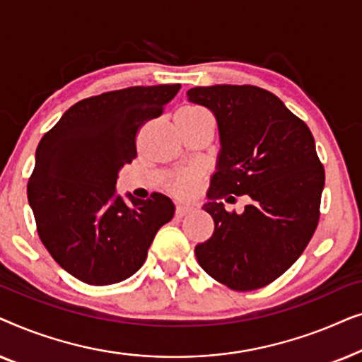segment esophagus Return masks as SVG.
Returning <instances> with one entry per match:
<instances>
[{
    "instance_id": "esophagus-1",
    "label": "esophagus",
    "mask_w": 362,
    "mask_h": 362,
    "mask_svg": "<svg viewBox=\"0 0 362 362\" xmlns=\"http://www.w3.org/2000/svg\"><path fill=\"white\" fill-rule=\"evenodd\" d=\"M192 209H194V207H192V206H187V204H176L175 214H176V217H182V216L189 214V212H191Z\"/></svg>"
}]
</instances>
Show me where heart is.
I'll list each match as a JSON object with an SVG mask.
<instances>
[{"mask_svg": "<svg viewBox=\"0 0 362 362\" xmlns=\"http://www.w3.org/2000/svg\"><path fill=\"white\" fill-rule=\"evenodd\" d=\"M177 115L186 117V118H196V117L207 115V113L199 107L187 105V107H182L181 110L177 112ZM197 181H199V175H197L196 171H192V170L180 171L171 177L170 189H171L173 194H176L180 197H187V196H191L192 192H194L196 186H197Z\"/></svg>", "mask_w": 362, "mask_h": 362, "instance_id": "b5f03b06", "label": "heart"}]
</instances>
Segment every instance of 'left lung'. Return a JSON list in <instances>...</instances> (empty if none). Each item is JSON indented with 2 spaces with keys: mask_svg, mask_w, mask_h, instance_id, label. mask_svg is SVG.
Instances as JSON below:
<instances>
[{
  "mask_svg": "<svg viewBox=\"0 0 362 362\" xmlns=\"http://www.w3.org/2000/svg\"><path fill=\"white\" fill-rule=\"evenodd\" d=\"M187 98L214 113L221 135L211 202L202 206L214 234L196 245V259L230 290L262 288L298 260L318 227L325 168L313 135L265 88L194 87ZM229 194L252 202L242 215L229 213L220 202Z\"/></svg>",
  "mask_w": 362,
  "mask_h": 362,
  "instance_id": "8db88e82",
  "label": "left lung"
}]
</instances>
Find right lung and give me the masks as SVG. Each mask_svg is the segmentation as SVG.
<instances>
[{
	"mask_svg": "<svg viewBox=\"0 0 362 362\" xmlns=\"http://www.w3.org/2000/svg\"><path fill=\"white\" fill-rule=\"evenodd\" d=\"M180 83L128 87L83 98L39 141L28 201L52 259L87 285L127 280L145 264L158 229L175 216L170 197L115 194L136 136L158 118Z\"/></svg>",
	"mask_w": 362,
	"mask_h": 362,
	"instance_id": "obj_1",
	"label": "right lung"
}]
</instances>
